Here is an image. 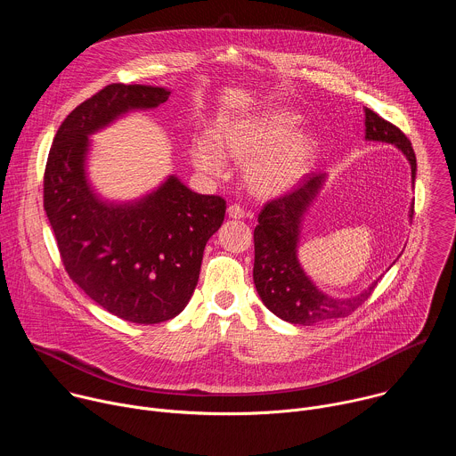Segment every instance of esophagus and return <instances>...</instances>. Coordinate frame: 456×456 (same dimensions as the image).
I'll return each mask as SVG.
<instances>
[{"label":"esophagus","mask_w":456,"mask_h":456,"mask_svg":"<svg viewBox=\"0 0 456 456\" xmlns=\"http://www.w3.org/2000/svg\"><path fill=\"white\" fill-rule=\"evenodd\" d=\"M227 213H229V216L234 218V220H240V218L245 216V209H243L240 204H231L229 209H227Z\"/></svg>","instance_id":"34e87169"}]
</instances>
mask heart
Wrapping results in <instances>:
<instances>
[{"mask_svg":"<svg viewBox=\"0 0 456 456\" xmlns=\"http://www.w3.org/2000/svg\"><path fill=\"white\" fill-rule=\"evenodd\" d=\"M301 115L274 108L248 117L224 118L213 129V141L197 139L191 157L194 166L209 175H222L231 155L247 166V180L254 192L273 197L294 187L314 166L319 141L310 132H297Z\"/></svg>","mask_w":456,"mask_h":456,"instance_id":"obj_1","label":"heart"}]
</instances>
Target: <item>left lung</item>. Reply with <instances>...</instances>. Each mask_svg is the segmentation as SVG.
<instances>
[{
    "mask_svg": "<svg viewBox=\"0 0 456 456\" xmlns=\"http://www.w3.org/2000/svg\"><path fill=\"white\" fill-rule=\"evenodd\" d=\"M366 139L397 146L411 166L415 182L417 159L410 139L397 126L364 108ZM327 180V173L305 176L290 192L265 204L254 229V285L264 305L292 324H317L329 319L350 315L377 287L373 281L366 290L352 297H330L322 294L303 273L297 262V241L303 215ZM413 216V209L410 213Z\"/></svg>",
    "mask_w": 456,
    "mask_h": 456,
    "instance_id": "1",
    "label": "left lung"
}]
</instances>
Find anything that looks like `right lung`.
<instances>
[{"instance_id":"add662e5","label":"right lung","mask_w":456,"mask_h":456,"mask_svg":"<svg viewBox=\"0 0 456 456\" xmlns=\"http://www.w3.org/2000/svg\"><path fill=\"white\" fill-rule=\"evenodd\" d=\"M169 94L142 85L104 86L59 126L43 180L45 211L69 276L99 306L139 324L173 319L185 308L227 206L176 176L137 202L108 204L86 178L88 137L129 110L157 108Z\"/></svg>"}]
</instances>
